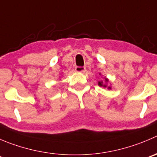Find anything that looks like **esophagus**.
<instances>
[{
	"mask_svg": "<svg viewBox=\"0 0 157 157\" xmlns=\"http://www.w3.org/2000/svg\"><path fill=\"white\" fill-rule=\"evenodd\" d=\"M86 67L84 66H76L75 67V71L78 72H84L86 71Z\"/></svg>",
	"mask_w": 157,
	"mask_h": 157,
	"instance_id": "esophagus-1",
	"label": "esophagus"
}]
</instances>
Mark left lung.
I'll return each instance as SVG.
<instances>
[{"mask_svg": "<svg viewBox=\"0 0 157 157\" xmlns=\"http://www.w3.org/2000/svg\"><path fill=\"white\" fill-rule=\"evenodd\" d=\"M109 82V79L108 78H105V81H98V85L99 86H101V87H104V88H107L108 89H111L112 88L110 87V86H107V83Z\"/></svg>", "mask_w": 157, "mask_h": 157, "instance_id": "1", "label": "left lung"}]
</instances>
